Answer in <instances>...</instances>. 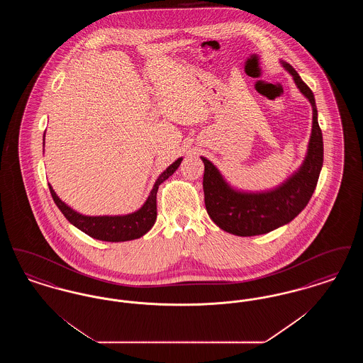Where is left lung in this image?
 Returning a JSON list of instances; mask_svg holds the SVG:
<instances>
[{"label": "left lung", "mask_w": 363, "mask_h": 363, "mask_svg": "<svg viewBox=\"0 0 363 363\" xmlns=\"http://www.w3.org/2000/svg\"><path fill=\"white\" fill-rule=\"evenodd\" d=\"M281 64L293 76L295 84L309 99L313 107V126L308 155L299 170L277 189L264 193H245L233 189L219 170L201 156L204 163L203 189L208 215L215 225L238 237L267 234L280 225L290 223L308 206L323 167L324 144L317 121L314 95L290 64Z\"/></svg>", "instance_id": "obj_1"}]
</instances>
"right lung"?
<instances>
[{
    "label": "right lung",
    "instance_id": "right-lung-1",
    "mask_svg": "<svg viewBox=\"0 0 363 363\" xmlns=\"http://www.w3.org/2000/svg\"><path fill=\"white\" fill-rule=\"evenodd\" d=\"M45 141V138H43ZM182 157L177 159L173 164H170L163 173L156 179L155 185L151 190L147 201L144 206L136 212L123 215V216H86L82 215L72 208L68 207L65 203L60 200V197L52 190V185L49 189L52 193V200L64 213V216L69 220L72 225L86 233V235L106 242H123L138 240L147 234L156 220V193L159 185L166 181L174 172L179 167Z\"/></svg>",
    "mask_w": 363,
    "mask_h": 363
}]
</instances>
